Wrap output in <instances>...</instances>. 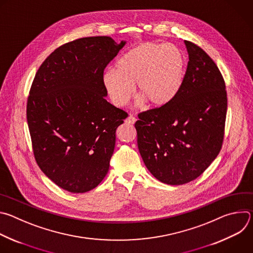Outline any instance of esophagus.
Listing matches in <instances>:
<instances>
[{
    "label": "esophagus",
    "mask_w": 253,
    "mask_h": 253,
    "mask_svg": "<svg viewBox=\"0 0 253 253\" xmlns=\"http://www.w3.org/2000/svg\"><path fill=\"white\" fill-rule=\"evenodd\" d=\"M125 122H126L127 124H131V125H133V124L136 122V118H135V117H133L132 115H129V116H128V118L125 120Z\"/></svg>",
    "instance_id": "obj_1"
}]
</instances>
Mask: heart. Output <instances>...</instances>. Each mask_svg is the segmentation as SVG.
<instances>
[{
    "mask_svg": "<svg viewBox=\"0 0 253 253\" xmlns=\"http://www.w3.org/2000/svg\"><path fill=\"white\" fill-rule=\"evenodd\" d=\"M184 57L172 44L145 43L135 47L103 75V84L113 104L125 106L133 95V85L141 96L138 105L147 100L152 106L168 104L181 88Z\"/></svg>",
    "mask_w": 253,
    "mask_h": 253,
    "instance_id": "heart-1",
    "label": "heart"
}]
</instances>
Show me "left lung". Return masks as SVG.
<instances>
[{"instance_id":"left-lung-1","label":"left lung","mask_w":253,"mask_h":253,"mask_svg":"<svg viewBox=\"0 0 253 253\" xmlns=\"http://www.w3.org/2000/svg\"><path fill=\"white\" fill-rule=\"evenodd\" d=\"M187 70L168 104L138 115L140 155L150 173L169 185L200 176L220 152L227 110L225 84L213 60L184 41Z\"/></svg>"}]
</instances>
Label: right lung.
Instances as JSON below:
<instances>
[{"label":"right lung","mask_w":253,"mask_h":253,"mask_svg":"<svg viewBox=\"0 0 253 253\" xmlns=\"http://www.w3.org/2000/svg\"><path fill=\"white\" fill-rule=\"evenodd\" d=\"M126 41L98 36L67 43L40 66L27 104L34 155L44 174L72 193L94 189L127 114L106 100V66Z\"/></svg>","instance_id":"1"}]
</instances>
